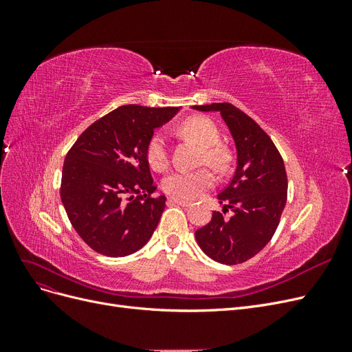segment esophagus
I'll list each match as a JSON object with an SVG mask.
<instances>
[{
    "label": "esophagus",
    "mask_w": 352,
    "mask_h": 352,
    "mask_svg": "<svg viewBox=\"0 0 352 352\" xmlns=\"http://www.w3.org/2000/svg\"><path fill=\"white\" fill-rule=\"evenodd\" d=\"M168 201H170V202H173V204H177V206H182V207H189V206H192V202H190V201H185V199H179V198H170Z\"/></svg>",
    "instance_id": "34e87169"
}]
</instances>
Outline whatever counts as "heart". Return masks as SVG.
<instances>
[{
	"mask_svg": "<svg viewBox=\"0 0 352 352\" xmlns=\"http://www.w3.org/2000/svg\"><path fill=\"white\" fill-rule=\"evenodd\" d=\"M179 132L192 138L204 146L201 163H207L225 172L230 166V154L220 145V132L216 123L204 116L188 117L179 124ZM146 160L154 170H164L168 166V146L163 132L154 133L146 144ZM216 184V176L208 167L198 170H176L163 180L164 192L179 199H197Z\"/></svg>",
	"mask_w": 352,
	"mask_h": 352,
	"instance_id": "heart-1",
	"label": "heart"
}]
</instances>
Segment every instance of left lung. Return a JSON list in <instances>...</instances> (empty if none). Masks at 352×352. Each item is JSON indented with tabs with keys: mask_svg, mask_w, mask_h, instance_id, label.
Returning a JSON list of instances; mask_svg holds the SVG:
<instances>
[{
	"mask_svg": "<svg viewBox=\"0 0 352 352\" xmlns=\"http://www.w3.org/2000/svg\"><path fill=\"white\" fill-rule=\"evenodd\" d=\"M220 111L238 150L230 184L217 195L223 211L212 212L195 232L199 248L221 264H241L258 254L279 226L287 198V176L278 148L248 114L230 102L194 105ZM232 212L230 218L226 212Z\"/></svg>",
	"mask_w": 352,
	"mask_h": 352,
	"instance_id": "8db88e82",
	"label": "left lung"
}]
</instances>
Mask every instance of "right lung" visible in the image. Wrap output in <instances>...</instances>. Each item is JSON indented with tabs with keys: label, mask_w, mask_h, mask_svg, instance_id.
Segmentation results:
<instances>
[{
	"label": "right lung",
	"mask_w": 352,
	"mask_h": 352,
	"mask_svg": "<svg viewBox=\"0 0 352 352\" xmlns=\"http://www.w3.org/2000/svg\"><path fill=\"white\" fill-rule=\"evenodd\" d=\"M179 107L122 105L85 129L63 164L60 197L89 248L124 257L150 241L166 207L146 160L154 129Z\"/></svg>",
	"instance_id": "right-lung-1"
}]
</instances>
